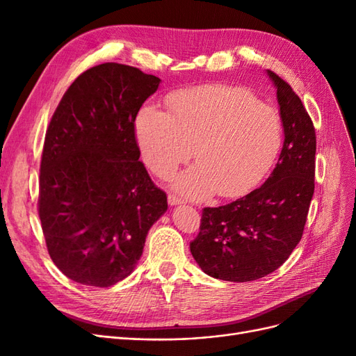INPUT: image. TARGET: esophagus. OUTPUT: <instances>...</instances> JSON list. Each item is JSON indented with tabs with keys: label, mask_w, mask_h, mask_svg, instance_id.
I'll return each mask as SVG.
<instances>
[{
	"label": "esophagus",
	"mask_w": 356,
	"mask_h": 356,
	"mask_svg": "<svg viewBox=\"0 0 356 356\" xmlns=\"http://www.w3.org/2000/svg\"><path fill=\"white\" fill-rule=\"evenodd\" d=\"M168 202H169L170 206H177V204L184 203V200H181V199L178 197V195H174V194H169V195H168Z\"/></svg>",
	"instance_id": "34e87169"
}]
</instances>
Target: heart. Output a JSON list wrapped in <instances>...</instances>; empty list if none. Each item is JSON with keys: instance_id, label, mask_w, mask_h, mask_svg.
Instances as JSON below:
<instances>
[{"instance_id": "obj_1", "label": "heart", "mask_w": 356, "mask_h": 356, "mask_svg": "<svg viewBox=\"0 0 356 356\" xmlns=\"http://www.w3.org/2000/svg\"><path fill=\"white\" fill-rule=\"evenodd\" d=\"M168 103L170 113L156 106L140 110L137 141L144 162L161 177L194 153L199 163L175 179L182 194L240 197L273 169L283 145V120L249 90L207 85L175 92Z\"/></svg>"}]
</instances>
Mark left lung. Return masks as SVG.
I'll use <instances>...</instances> for the list:
<instances>
[{"label":"left lung","instance_id":"1","mask_svg":"<svg viewBox=\"0 0 356 356\" xmlns=\"http://www.w3.org/2000/svg\"><path fill=\"white\" fill-rule=\"evenodd\" d=\"M277 90L284 143L273 174L236 202L204 207L190 243L203 273L244 283L283 265L303 234L314 195L316 137L312 120L290 85L266 70Z\"/></svg>","mask_w":356,"mask_h":356}]
</instances>
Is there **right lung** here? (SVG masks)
<instances>
[{
	"label": "right lung",
	"instance_id": "1",
	"mask_svg": "<svg viewBox=\"0 0 356 356\" xmlns=\"http://www.w3.org/2000/svg\"><path fill=\"white\" fill-rule=\"evenodd\" d=\"M161 79L103 63L65 92L45 134L38 213L54 265L79 284L110 287L136 269L168 209L140 162L136 118Z\"/></svg>",
	"mask_w": 356,
	"mask_h": 356
}]
</instances>
